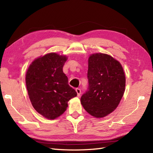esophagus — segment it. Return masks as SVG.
<instances>
[{"label": "esophagus", "mask_w": 153, "mask_h": 153, "mask_svg": "<svg viewBox=\"0 0 153 153\" xmlns=\"http://www.w3.org/2000/svg\"><path fill=\"white\" fill-rule=\"evenodd\" d=\"M76 92L77 93V96L78 97H80V94H81V90L79 88H76Z\"/></svg>", "instance_id": "obj_1"}]
</instances>
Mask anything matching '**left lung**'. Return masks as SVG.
I'll use <instances>...</instances> for the list:
<instances>
[{"instance_id": "8db88e82", "label": "left lung", "mask_w": 153, "mask_h": 153, "mask_svg": "<svg viewBox=\"0 0 153 153\" xmlns=\"http://www.w3.org/2000/svg\"><path fill=\"white\" fill-rule=\"evenodd\" d=\"M88 90L81 104L91 116L103 118L118 107L126 88V76L120 63L111 56L94 53L88 59Z\"/></svg>"}]
</instances>
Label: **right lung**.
<instances>
[{
  "instance_id": "1",
  "label": "right lung",
  "mask_w": 153,
  "mask_h": 153,
  "mask_svg": "<svg viewBox=\"0 0 153 153\" xmlns=\"http://www.w3.org/2000/svg\"><path fill=\"white\" fill-rule=\"evenodd\" d=\"M67 59V56L55 53H48L32 62L26 73V88L31 104L48 119L62 114L68 101L77 95L63 72Z\"/></svg>"
}]
</instances>
